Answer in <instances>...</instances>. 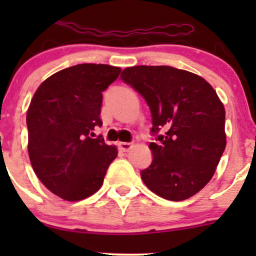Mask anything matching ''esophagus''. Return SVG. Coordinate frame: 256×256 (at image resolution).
Returning <instances> with one entry per match:
<instances>
[{
    "label": "esophagus",
    "instance_id": "34e87169",
    "mask_svg": "<svg viewBox=\"0 0 256 256\" xmlns=\"http://www.w3.org/2000/svg\"><path fill=\"white\" fill-rule=\"evenodd\" d=\"M118 147H120L121 151L128 152V150L132 147V144H131V142H118Z\"/></svg>",
    "mask_w": 256,
    "mask_h": 256
}]
</instances>
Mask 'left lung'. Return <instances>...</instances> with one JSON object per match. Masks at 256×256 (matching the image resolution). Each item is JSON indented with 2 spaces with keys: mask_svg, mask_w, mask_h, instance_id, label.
Here are the masks:
<instances>
[{
  "mask_svg": "<svg viewBox=\"0 0 256 256\" xmlns=\"http://www.w3.org/2000/svg\"><path fill=\"white\" fill-rule=\"evenodd\" d=\"M121 80L146 100L152 118V162L141 171L148 190L187 200L210 180L226 150V110L200 76L168 66L126 68Z\"/></svg>",
  "mask_w": 256,
  "mask_h": 256,
  "instance_id": "obj_1",
  "label": "left lung"
}]
</instances>
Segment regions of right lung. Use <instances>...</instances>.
Wrapping results in <instances>:
<instances>
[{
    "label": "right lung",
    "mask_w": 256,
    "mask_h": 256,
    "mask_svg": "<svg viewBox=\"0 0 256 256\" xmlns=\"http://www.w3.org/2000/svg\"><path fill=\"white\" fill-rule=\"evenodd\" d=\"M121 69L78 64L49 76L33 95L27 112L28 154L36 174L52 193L82 200L102 186L115 146L94 128L102 126V92Z\"/></svg>",
    "instance_id": "1"
}]
</instances>
